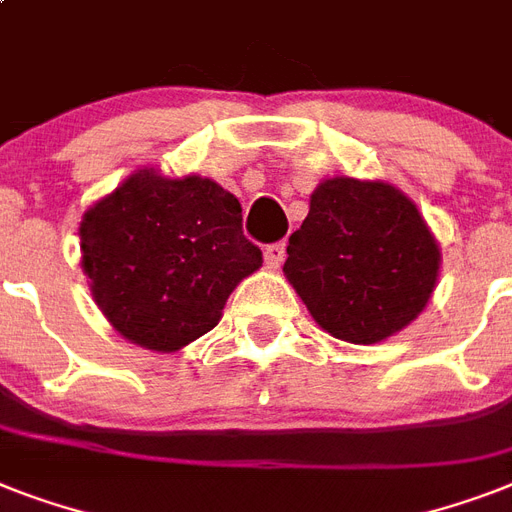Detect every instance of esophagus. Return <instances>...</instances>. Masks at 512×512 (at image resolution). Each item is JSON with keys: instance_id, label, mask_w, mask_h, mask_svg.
<instances>
[{"instance_id": "esophagus-1", "label": "esophagus", "mask_w": 512, "mask_h": 512, "mask_svg": "<svg viewBox=\"0 0 512 512\" xmlns=\"http://www.w3.org/2000/svg\"><path fill=\"white\" fill-rule=\"evenodd\" d=\"M284 257H287V244H284V241L265 247V265H268V268H279V265L284 263Z\"/></svg>"}]
</instances>
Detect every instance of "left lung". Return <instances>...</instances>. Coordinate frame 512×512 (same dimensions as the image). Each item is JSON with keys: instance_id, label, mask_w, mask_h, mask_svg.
<instances>
[{"instance_id": "1", "label": "left lung", "mask_w": 512, "mask_h": 512, "mask_svg": "<svg viewBox=\"0 0 512 512\" xmlns=\"http://www.w3.org/2000/svg\"><path fill=\"white\" fill-rule=\"evenodd\" d=\"M284 276L313 321L337 340L374 345L428 305L441 247L404 191L385 180L327 177L289 236Z\"/></svg>"}]
</instances>
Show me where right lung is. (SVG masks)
Wrapping results in <instances>:
<instances>
[{
	"instance_id": "add662e5",
	"label": "right lung",
	"mask_w": 512,
	"mask_h": 512,
	"mask_svg": "<svg viewBox=\"0 0 512 512\" xmlns=\"http://www.w3.org/2000/svg\"><path fill=\"white\" fill-rule=\"evenodd\" d=\"M79 239L100 313L156 353L215 329L233 289L263 265L241 231L239 199L193 172L140 167L84 212Z\"/></svg>"
}]
</instances>
